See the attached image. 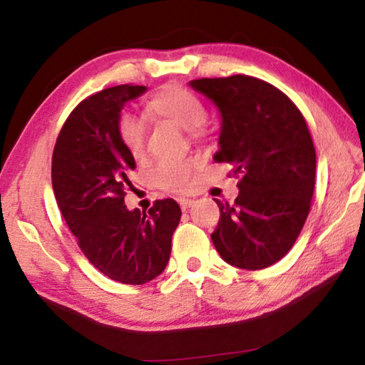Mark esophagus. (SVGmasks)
Returning <instances> with one entry per match:
<instances>
[{"mask_svg": "<svg viewBox=\"0 0 365 365\" xmlns=\"http://www.w3.org/2000/svg\"><path fill=\"white\" fill-rule=\"evenodd\" d=\"M178 202H180V206L185 211V209H188L195 205V200H191V197H178Z\"/></svg>", "mask_w": 365, "mask_h": 365, "instance_id": "obj_1", "label": "esophagus"}]
</instances>
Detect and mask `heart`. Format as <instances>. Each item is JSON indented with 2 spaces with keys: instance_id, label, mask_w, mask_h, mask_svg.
Wrapping results in <instances>:
<instances>
[{
  "instance_id": "1",
  "label": "heart",
  "mask_w": 365,
  "mask_h": 365,
  "mask_svg": "<svg viewBox=\"0 0 365 365\" xmlns=\"http://www.w3.org/2000/svg\"><path fill=\"white\" fill-rule=\"evenodd\" d=\"M148 110L159 119L172 120L193 135L202 132L206 119V104L200 96L183 86H165L148 101ZM117 137L133 159H141L146 151L145 125L140 117L123 110L117 119ZM195 163L191 159H164L151 172L156 187L168 191H187L191 187Z\"/></svg>"
}]
</instances>
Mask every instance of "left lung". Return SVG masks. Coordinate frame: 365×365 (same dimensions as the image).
<instances>
[{
	"label": "left lung",
	"mask_w": 365,
	"mask_h": 365,
	"mask_svg": "<svg viewBox=\"0 0 365 365\" xmlns=\"http://www.w3.org/2000/svg\"><path fill=\"white\" fill-rule=\"evenodd\" d=\"M190 85L219 108L215 163L232 165L240 193L215 200L219 224L211 238L225 262L259 270L287 255L311 211L316 148L306 119L289 98L261 78H197Z\"/></svg>",
	"instance_id": "8db88e82"
}]
</instances>
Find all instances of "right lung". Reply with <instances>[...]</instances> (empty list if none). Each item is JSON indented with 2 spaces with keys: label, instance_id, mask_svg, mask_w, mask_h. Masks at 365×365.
<instances>
[{
  "label": "right lung",
  "instance_id": "right-lung-1",
  "mask_svg": "<svg viewBox=\"0 0 365 365\" xmlns=\"http://www.w3.org/2000/svg\"><path fill=\"white\" fill-rule=\"evenodd\" d=\"M146 91L117 85L85 98L67 117L53 151L51 180L61 214L78 248L110 280L143 285L163 274L180 222L177 201L128 211L125 191L135 159L117 137L123 104Z\"/></svg>",
  "mask_w": 365,
  "mask_h": 365
}]
</instances>
